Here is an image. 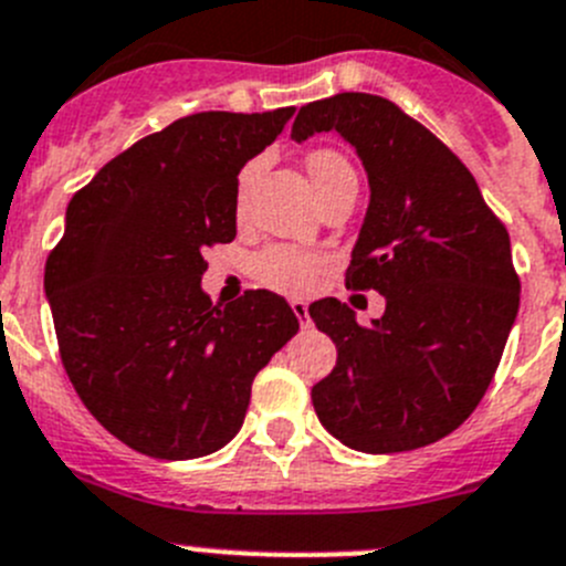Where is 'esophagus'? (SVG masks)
I'll return each instance as SVG.
<instances>
[{
	"mask_svg": "<svg viewBox=\"0 0 566 566\" xmlns=\"http://www.w3.org/2000/svg\"><path fill=\"white\" fill-rule=\"evenodd\" d=\"M292 311H294V316H297V319H300V325H303V327H308V325H311L308 305H305L303 300H292Z\"/></svg>",
	"mask_w": 566,
	"mask_h": 566,
	"instance_id": "esophagus-1",
	"label": "esophagus"
}]
</instances>
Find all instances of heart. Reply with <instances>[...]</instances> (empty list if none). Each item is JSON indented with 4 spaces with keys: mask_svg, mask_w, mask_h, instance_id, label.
<instances>
[{
    "mask_svg": "<svg viewBox=\"0 0 566 566\" xmlns=\"http://www.w3.org/2000/svg\"><path fill=\"white\" fill-rule=\"evenodd\" d=\"M349 169L347 160L342 158L333 149H316V153L308 155V171L314 186L325 182L327 177L336 175V171ZM252 169H247L239 180V202H244L247 188H250ZM327 266V258L319 255V252L300 250V247H266L263 252H258L252 258V274L261 280L266 289H274V292L283 294H305L314 289L316 274Z\"/></svg>",
    "mask_w": 566,
    "mask_h": 566,
    "instance_id": "b5f03b06",
    "label": "heart"
}]
</instances>
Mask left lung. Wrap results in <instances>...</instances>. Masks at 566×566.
I'll return each mask as SVG.
<instances>
[{"label": "left lung", "mask_w": 566, "mask_h": 566, "mask_svg": "<svg viewBox=\"0 0 566 566\" xmlns=\"http://www.w3.org/2000/svg\"><path fill=\"white\" fill-rule=\"evenodd\" d=\"M331 130L369 180L347 289H375L386 311L364 327L336 297L311 305L338 349L311 400L347 448L417 450L453 433L492 384L520 311L511 241L470 169L395 102L353 91L308 102L292 138Z\"/></svg>", "instance_id": "obj_1"}]
</instances>
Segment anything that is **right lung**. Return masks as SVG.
<instances>
[{"label": "right lung", "mask_w": 566, "mask_h": 566, "mask_svg": "<svg viewBox=\"0 0 566 566\" xmlns=\"http://www.w3.org/2000/svg\"><path fill=\"white\" fill-rule=\"evenodd\" d=\"M294 107L177 118L116 155L66 208L44 292L63 367L96 422L166 461L224 448L252 380L300 322L283 297L211 303L206 247L235 239L239 171Z\"/></svg>", "instance_id": "add662e5"}]
</instances>
